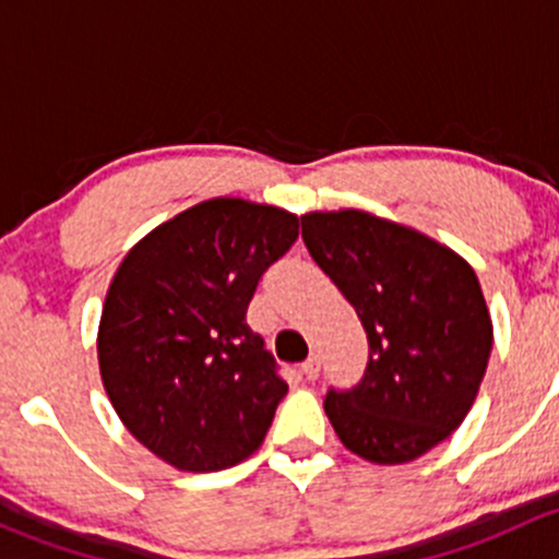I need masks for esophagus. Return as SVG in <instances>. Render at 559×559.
Masks as SVG:
<instances>
[{"label":"esophagus","mask_w":559,"mask_h":559,"mask_svg":"<svg viewBox=\"0 0 559 559\" xmlns=\"http://www.w3.org/2000/svg\"><path fill=\"white\" fill-rule=\"evenodd\" d=\"M301 373H304V377L309 379V382H314V379L320 377V358H318V355H312V358H307V360H304V366H301Z\"/></svg>","instance_id":"esophagus-1"}]
</instances>
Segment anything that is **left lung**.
<instances>
[{"instance_id": "8db88e82", "label": "left lung", "mask_w": 559, "mask_h": 559, "mask_svg": "<svg viewBox=\"0 0 559 559\" xmlns=\"http://www.w3.org/2000/svg\"><path fill=\"white\" fill-rule=\"evenodd\" d=\"M301 237L368 336L364 379L325 395L333 430L368 463L423 457L460 428L490 360L492 320L474 269L360 210L301 215Z\"/></svg>"}]
</instances>
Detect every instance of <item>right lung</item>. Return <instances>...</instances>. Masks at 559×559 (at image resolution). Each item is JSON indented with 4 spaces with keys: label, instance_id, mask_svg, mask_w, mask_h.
<instances>
[{
    "label": "right lung",
    "instance_id": "add662e5",
    "mask_svg": "<svg viewBox=\"0 0 559 559\" xmlns=\"http://www.w3.org/2000/svg\"><path fill=\"white\" fill-rule=\"evenodd\" d=\"M296 239L293 212L210 199L153 228L115 272L96 342L102 382L164 463L210 474L266 439L287 382L247 307Z\"/></svg>",
    "mask_w": 559,
    "mask_h": 559
}]
</instances>
